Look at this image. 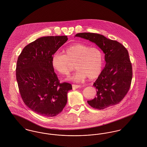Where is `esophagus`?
<instances>
[{
  "mask_svg": "<svg viewBox=\"0 0 147 147\" xmlns=\"http://www.w3.org/2000/svg\"><path fill=\"white\" fill-rule=\"evenodd\" d=\"M72 88L73 89H78V88H79V87L81 86L79 85H75V84H72Z\"/></svg>",
  "mask_w": 147,
  "mask_h": 147,
  "instance_id": "esophagus-1",
  "label": "esophagus"
}]
</instances>
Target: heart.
I'll return each instance as SVG.
<instances>
[{
    "instance_id": "b5f03b06",
    "label": "heart",
    "mask_w": 147,
    "mask_h": 147,
    "mask_svg": "<svg viewBox=\"0 0 147 147\" xmlns=\"http://www.w3.org/2000/svg\"><path fill=\"white\" fill-rule=\"evenodd\" d=\"M63 53H55L51 58L52 66L58 73L68 75L74 69L75 65L78 70L70 79L78 82L87 77L94 79L101 74L104 57L99 48L75 43L64 49Z\"/></svg>"
}]
</instances>
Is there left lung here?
<instances>
[{
    "instance_id": "left-lung-1",
    "label": "left lung",
    "mask_w": 147,
    "mask_h": 147,
    "mask_svg": "<svg viewBox=\"0 0 147 147\" xmlns=\"http://www.w3.org/2000/svg\"><path fill=\"white\" fill-rule=\"evenodd\" d=\"M75 36L95 43L105 54L106 66L93 84L96 96L88 100V104L99 110L117 105L129 92L133 77L127 50L119 42L99 34L83 32Z\"/></svg>"
}]
</instances>
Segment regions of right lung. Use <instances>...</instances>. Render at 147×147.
Segmentation results:
<instances>
[{"label":"right lung","mask_w":147,"mask_h":147,"mask_svg":"<svg viewBox=\"0 0 147 147\" xmlns=\"http://www.w3.org/2000/svg\"><path fill=\"white\" fill-rule=\"evenodd\" d=\"M68 40L67 36L40 38L30 43L18 56L16 79L25 104L45 117L60 113L72 89L68 82L60 83L51 64L54 53Z\"/></svg>","instance_id":"obj_1"}]
</instances>
